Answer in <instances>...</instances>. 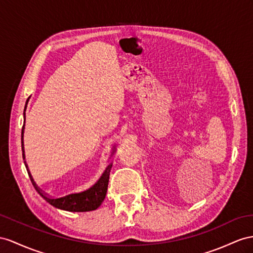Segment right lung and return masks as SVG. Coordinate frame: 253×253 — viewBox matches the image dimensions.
<instances>
[{"label": "right lung", "instance_id": "add662e5", "mask_svg": "<svg viewBox=\"0 0 253 253\" xmlns=\"http://www.w3.org/2000/svg\"><path fill=\"white\" fill-rule=\"evenodd\" d=\"M28 101H29V99L27 100V103H25V108H24V112H23L24 120H25V109H27ZM23 132H24V125L22 127V133H21L22 157L24 160L25 155H24V146H23ZM114 152H115V150L113 148L112 154ZM24 165H25V168H28L27 161H24ZM111 168H112V164H110L107 167L106 171L103 172L101 177L98 179V182H97L95 185H93L87 190L79 192V193H71V194H68V196H65L62 198H56V199L50 198L49 196H47L46 193L42 192V190L34 182V179H33V177H32L29 169H27V170H28L31 182L34 186V188L44 200L47 201L49 204L56 207V209H60L63 211H95L98 209V207L101 205V203L103 202V200H105V198H106L108 183H109V175H110V171H111Z\"/></svg>", "mask_w": 253, "mask_h": 253}]
</instances>
